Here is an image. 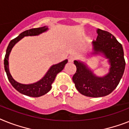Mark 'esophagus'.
<instances>
[{"mask_svg":"<svg viewBox=\"0 0 129 129\" xmlns=\"http://www.w3.org/2000/svg\"><path fill=\"white\" fill-rule=\"evenodd\" d=\"M74 60V57L71 56V57H69V62H73V61Z\"/></svg>","mask_w":129,"mask_h":129,"instance_id":"esophagus-1","label":"esophagus"}]
</instances>
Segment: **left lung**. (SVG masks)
Segmentation results:
<instances>
[{
  "instance_id": "1",
  "label": "left lung",
  "mask_w": 129,
  "mask_h": 129,
  "mask_svg": "<svg viewBox=\"0 0 129 129\" xmlns=\"http://www.w3.org/2000/svg\"><path fill=\"white\" fill-rule=\"evenodd\" d=\"M96 41H92L93 55H103L110 64L109 72L103 77L95 76L84 62L74 60L76 72L72 77L75 87L82 95L92 98L111 93L119 84L125 69L122 45L108 31L97 29Z\"/></svg>"
}]
</instances>
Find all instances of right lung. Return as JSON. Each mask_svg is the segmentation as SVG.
Here are the masks:
<instances>
[{"instance_id":"1","label":"right lung","mask_w":129,"mask_h":129,"mask_svg":"<svg viewBox=\"0 0 129 129\" xmlns=\"http://www.w3.org/2000/svg\"><path fill=\"white\" fill-rule=\"evenodd\" d=\"M48 30V27L46 26H43L41 27L38 28H33L28 29V30L24 31L19 35L17 38L12 39L8 44V46L6 49V55H5V60H4V64H5V69L6 72V75L8 77V79L12 86L14 88L18 91L20 93L30 97H40L41 95H45V93L51 90V85L55 79V77L57 74L60 71L63 70L64 67L66 64L68 62V60H63L62 62L58 64H54L50 67L49 71H47L45 75L37 82L29 84H23L18 82L14 79L11 74L10 73L9 67H8V57L12 49L14 46V45L18 42L20 39L24 38L25 36H38L39 34L46 31Z\"/></svg>"}]
</instances>
